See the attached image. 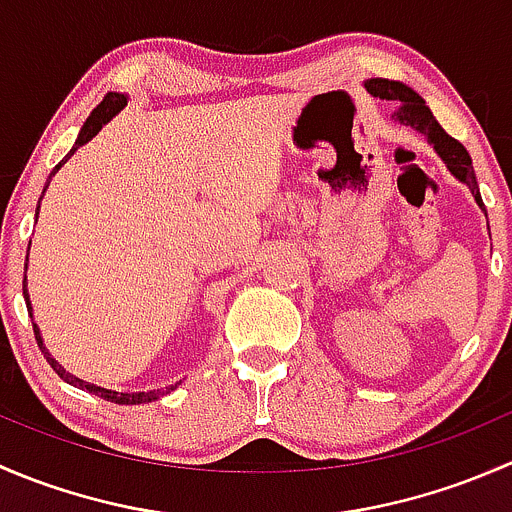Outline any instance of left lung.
<instances>
[{
    "mask_svg": "<svg viewBox=\"0 0 512 512\" xmlns=\"http://www.w3.org/2000/svg\"><path fill=\"white\" fill-rule=\"evenodd\" d=\"M364 86L371 96H379V98H386V101L399 103V108L394 111V121H399L401 126L414 128V131L423 133V136L428 138V143H431L433 151L441 156L443 163H446V168L451 170L461 183H466L468 188H471L473 198H476V203L485 213V205L483 200H480L476 170H473L471 156H468V151L456 141V138H451L441 126H438V121L433 118L431 108L426 106V101H423L414 89L401 84V81L369 79Z\"/></svg>",
    "mask_w": 512,
    "mask_h": 512,
    "instance_id": "1",
    "label": "left lung"
}]
</instances>
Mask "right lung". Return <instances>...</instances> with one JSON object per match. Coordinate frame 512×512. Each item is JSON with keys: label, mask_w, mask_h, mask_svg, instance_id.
I'll list each match as a JSON object with an SVG mask.
<instances>
[{"label": "right lung", "mask_w": 512, "mask_h": 512, "mask_svg": "<svg viewBox=\"0 0 512 512\" xmlns=\"http://www.w3.org/2000/svg\"><path fill=\"white\" fill-rule=\"evenodd\" d=\"M128 103V96H123V94H106L103 96V101L98 103V106L94 108V111H91V116L86 118V123L84 126H81V131H79V138H76V143H74V148H71L69 153H66V158L61 160L59 165H56L54 170H51V175L56 173V170L61 168V165L66 163V160H69L71 156H74L76 151H79L81 146H84V143H89L91 138L96 136L98 131H101L103 126H106L108 121H111L113 116H116L118 111H121L123 106H126ZM51 175H49V180H51ZM46 188H49V183L44 185V193H46ZM44 193H41V198H44ZM41 198H39V208H41ZM39 208H36V218H39ZM29 245H32V240H29ZM29 260V257H27ZM24 299H27V309H29V317H32V304H29V292H27V265H24ZM34 324V322H32ZM34 337H36V344H39V349H41V354L46 356V361H49L51 364V369L56 371V374L61 376V379L66 381V384H71V386H76V389H84V391H89V394H96V396H101V399H106V401H113V404H148V401H156V399H160V396L163 394H170V391L175 389V386H165V389H158V391H138V394H118V391H111V389H101V386H94V384H89V381H84V379H79V376H74V374H69V371L64 369V366L59 364V361L54 359V356L49 354V349L44 347V339H41V334H39V327H36L34 324Z\"/></svg>", "instance_id": "add662e5"}]
</instances>
